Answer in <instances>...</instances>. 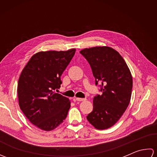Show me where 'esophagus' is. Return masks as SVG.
<instances>
[{
    "instance_id": "obj_1",
    "label": "esophagus",
    "mask_w": 157,
    "mask_h": 157,
    "mask_svg": "<svg viewBox=\"0 0 157 157\" xmlns=\"http://www.w3.org/2000/svg\"><path fill=\"white\" fill-rule=\"evenodd\" d=\"M75 101H85L86 98H75Z\"/></svg>"
}]
</instances>
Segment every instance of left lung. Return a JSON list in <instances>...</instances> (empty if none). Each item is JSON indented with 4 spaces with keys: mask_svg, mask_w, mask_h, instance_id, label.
<instances>
[{
    "mask_svg": "<svg viewBox=\"0 0 157 157\" xmlns=\"http://www.w3.org/2000/svg\"><path fill=\"white\" fill-rule=\"evenodd\" d=\"M91 67L95 84H101V95L93 99V110L88 121L98 129L111 128L121 118L129 105L132 76L124 59L109 46H96L79 52Z\"/></svg>",
    "mask_w": 157,
    "mask_h": 157,
    "instance_id": "1",
    "label": "left lung"
}]
</instances>
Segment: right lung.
Segmentation results:
<instances>
[{
	"instance_id": "right-lung-1",
	"label": "right lung",
	"mask_w": 157,
	"mask_h": 157,
	"mask_svg": "<svg viewBox=\"0 0 157 157\" xmlns=\"http://www.w3.org/2000/svg\"><path fill=\"white\" fill-rule=\"evenodd\" d=\"M75 51L39 52L32 56L20 75L19 107L32 124L44 131L55 129L67 115L69 100L55 90L61 87V76Z\"/></svg>"
}]
</instances>
